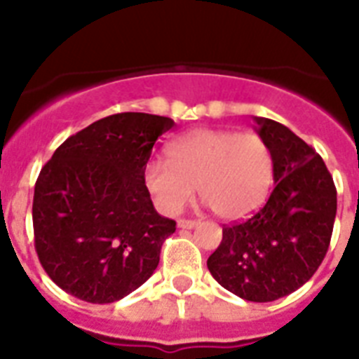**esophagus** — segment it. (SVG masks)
Segmentation results:
<instances>
[{
    "instance_id": "1",
    "label": "esophagus",
    "mask_w": 359,
    "mask_h": 359,
    "mask_svg": "<svg viewBox=\"0 0 359 359\" xmlns=\"http://www.w3.org/2000/svg\"><path fill=\"white\" fill-rule=\"evenodd\" d=\"M197 225L196 219H186V218H180L179 219V227L180 229H194Z\"/></svg>"
}]
</instances>
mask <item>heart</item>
I'll return each mask as SVG.
<instances>
[{"mask_svg": "<svg viewBox=\"0 0 359 359\" xmlns=\"http://www.w3.org/2000/svg\"><path fill=\"white\" fill-rule=\"evenodd\" d=\"M143 180L162 212H180L197 186L218 218L236 222L266 201L273 180L272 152L251 132L199 128L168 147V162L147 163Z\"/></svg>", "mask_w": 359, "mask_h": 359, "instance_id": "1", "label": "heart"}]
</instances>
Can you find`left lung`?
Segmentation results:
<instances>
[{"label": "left lung", "mask_w": 359, "mask_h": 359, "mask_svg": "<svg viewBox=\"0 0 359 359\" xmlns=\"http://www.w3.org/2000/svg\"><path fill=\"white\" fill-rule=\"evenodd\" d=\"M273 160V190L245 222L224 225L207 266L224 289L248 302H273L311 279L328 251L337 190L311 145L281 123L255 117Z\"/></svg>", "instance_id": "8db88e82"}]
</instances>
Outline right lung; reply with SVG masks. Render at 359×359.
<instances>
[{"mask_svg": "<svg viewBox=\"0 0 359 359\" xmlns=\"http://www.w3.org/2000/svg\"><path fill=\"white\" fill-rule=\"evenodd\" d=\"M169 117L115 114L70 135L41 169L33 196L35 250L57 287L111 304L145 283L175 219L154 210L143 171Z\"/></svg>", "mask_w": 359, "mask_h": 359, "instance_id": "1", "label": "right lung"}]
</instances>
